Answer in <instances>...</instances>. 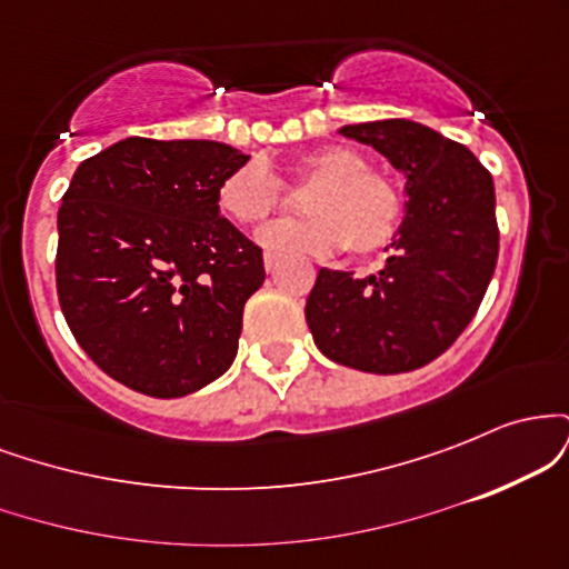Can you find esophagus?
Segmentation results:
<instances>
[{
  "instance_id": "1",
  "label": "esophagus",
  "mask_w": 569,
  "mask_h": 569,
  "mask_svg": "<svg viewBox=\"0 0 569 569\" xmlns=\"http://www.w3.org/2000/svg\"><path fill=\"white\" fill-rule=\"evenodd\" d=\"M280 264V257H276V253H264V270L267 272H276Z\"/></svg>"
}]
</instances>
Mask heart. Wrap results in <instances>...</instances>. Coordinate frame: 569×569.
<instances>
[{
    "label": "heart",
    "mask_w": 569,
    "mask_h": 569,
    "mask_svg": "<svg viewBox=\"0 0 569 569\" xmlns=\"http://www.w3.org/2000/svg\"><path fill=\"white\" fill-rule=\"evenodd\" d=\"M293 187H312L305 194L307 219L267 224L259 243L276 253H329L348 248L356 257L382 251L393 243L403 219V198L388 176L369 171L358 149L345 143L312 149L291 168ZM219 211L240 227H251L276 213L283 202V184L259 160L238 166L217 189Z\"/></svg>",
    "instance_id": "1"
}]
</instances>
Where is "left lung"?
Listing matches in <instances>:
<instances>
[{
    "label": "left lung",
    "instance_id": "obj_1",
    "mask_svg": "<svg viewBox=\"0 0 569 569\" xmlns=\"http://www.w3.org/2000/svg\"><path fill=\"white\" fill-rule=\"evenodd\" d=\"M407 176V217L377 276L323 270L305 305L318 350L342 367L401 375L439 358L485 299L500 232L492 176L471 149L411 120L345 126Z\"/></svg>",
    "mask_w": 569,
    "mask_h": 569
}]
</instances>
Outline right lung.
<instances>
[{
  "mask_svg": "<svg viewBox=\"0 0 569 569\" xmlns=\"http://www.w3.org/2000/svg\"><path fill=\"white\" fill-rule=\"evenodd\" d=\"M248 154L219 141L130 136L82 160L58 208L56 289L71 335L152 398L232 367L262 248L221 217L219 181Z\"/></svg>",
  "mask_w": 569,
  "mask_h": 569,
  "instance_id": "right-lung-1",
  "label": "right lung"
}]
</instances>
